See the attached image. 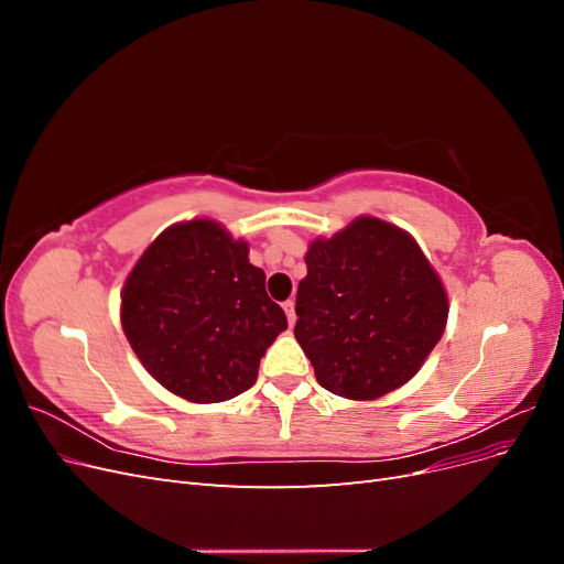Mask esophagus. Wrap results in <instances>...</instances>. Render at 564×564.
Here are the masks:
<instances>
[{
	"instance_id": "esophagus-1",
	"label": "esophagus",
	"mask_w": 564,
	"mask_h": 564,
	"mask_svg": "<svg viewBox=\"0 0 564 564\" xmlns=\"http://www.w3.org/2000/svg\"><path fill=\"white\" fill-rule=\"evenodd\" d=\"M284 313H286V322H289V327H294V322H296V303L289 299V301H284Z\"/></svg>"
}]
</instances>
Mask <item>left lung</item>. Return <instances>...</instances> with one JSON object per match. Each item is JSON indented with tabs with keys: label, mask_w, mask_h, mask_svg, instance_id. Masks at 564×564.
<instances>
[{
	"label": "left lung",
	"mask_w": 564,
	"mask_h": 564,
	"mask_svg": "<svg viewBox=\"0 0 564 564\" xmlns=\"http://www.w3.org/2000/svg\"><path fill=\"white\" fill-rule=\"evenodd\" d=\"M294 336L322 388L377 400L412 381L445 334L447 289L419 242L377 216H357L305 251Z\"/></svg>",
	"instance_id": "left-lung-1"
}]
</instances>
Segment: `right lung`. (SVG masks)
<instances>
[{
	"label": "right lung",
	"mask_w": 564,
	"mask_h": 564,
	"mask_svg": "<svg viewBox=\"0 0 564 564\" xmlns=\"http://www.w3.org/2000/svg\"><path fill=\"white\" fill-rule=\"evenodd\" d=\"M119 319L150 377L197 404L249 390L286 329L249 245L214 218L181 220L150 242L127 275Z\"/></svg>",
	"instance_id": "1"
}]
</instances>
